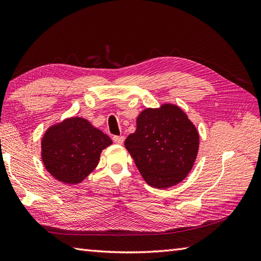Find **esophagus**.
<instances>
[{
  "label": "esophagus",
  "instance_id": "1",
  "mask_svg": "<svg viewBox=\"0 0 261 261\" xmlns=\"http://www.w3.org/2000/svg\"><path fill=\"white\" fill-rule=\"evenodd\" d=\"M113 141L116 143V145H122V143L124 142V137L123 136H114Z\"/></svg>",
  "mask_w": 261,
  "mask_h": 261
}]
</instances>
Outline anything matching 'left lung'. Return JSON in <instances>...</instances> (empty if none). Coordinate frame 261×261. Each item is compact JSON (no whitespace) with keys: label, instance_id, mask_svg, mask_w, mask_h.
Wrapping results in <instances>:
<instances>
[{"label":"left lung","instance_id":"left-lung-1","mask_svg":"<svg viewBox=\"0 0 261 261\" xmlns=\"http://www.w3.org/2000/svg\"><path fill=\"white\" fill-rule=\"evenodd\" d=\"M124 146L147 184L164 190L178 184L192 170L199 136L184 111L165 103L138 115L137 129Z\"/></svg>","mask_w":261,"mask_h":261}]
</instances>
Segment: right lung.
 <instances>
[{
  "label": "right lung",
  "mask_w": 261,
  "mask_h": 261,
  "mask_svg": "<svg viewBox=\"0 0 261 261\" xmlns=\"http://www.w3.org/2000/svg\"><path fill=\"white\" fill-rule=\"evenodd\" d=\"M111 138L81 116L48 127L41 140V159L54 178L67 185L84 180L96 168Z\"/></svg>",
  "instance_id": "right-lung-1"
}]
</instances>
